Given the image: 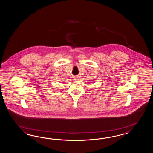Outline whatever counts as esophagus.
I'll use <instances>...</instances> for the list:
<instances>
[{"instance_id":"34e87169","label":"esophagus","mask_w":153,"mask_h":153,"mask_svg":"<svg viewBox=\"0 0 153 153\" xmlns=\"http://www.w3.org/2000/svg\"><path fill=\"white\" fill-rule=\"evenodd\" d=\"M78 78H79L78 76H75L74 77L75 80H78L79 79Z\"/></svg>"}]
</instances>
